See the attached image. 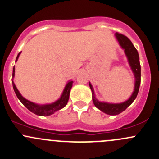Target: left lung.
Segmentation results:
<instances>
[{
	"label": "left lung",
	"mask_w": 159,
	"mask_h": 159,
	"mask_svg": "<svg viewBox=\"0 0 159 159\" xmlns=\"http://www.w3.org/2000/svg\"><path fill=\"white\" fill-rule=\"evenodd\" d=\"M116 37L119 42L121 47L124 49L125 53L127 56L129 63L131 66L132 70L134 73L135 78H136V83H135V88L133 94L130 97L128 101L123 102L122 103H107L99 102L95 98L94 92L92 88V85L89 82L90 88L92 91V98L93 104L95 105L97 108L101 110L102 112L109 115H117L119 113L124 111L126 108L134 101L136 99L137 94H138L139 90L140 82H141V66L139 63V53L135 46L130 41L128 37H126L124 35L121 33H116Z\"/></svg>",
	"instance_id": "8db88e82"
}]
</instances>
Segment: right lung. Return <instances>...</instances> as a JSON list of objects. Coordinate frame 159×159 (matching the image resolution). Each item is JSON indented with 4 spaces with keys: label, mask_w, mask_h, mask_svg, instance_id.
I'll list each match as a JSON object with an SVG mask.
<instances>
[{
    "label": "right lung",
    "mask_w": 159,
    "mask_h": 159,
    "mask_svg": "<svg viewBox=\"0 0 159 159\" xmlns=\"http://www.w3.org/2000/svg\"><path fill=\"white\" fill-rule=\"evenodd\" d=\"M21 52H20L17 55L16 58V61H17L18 58H19L20 54ZM14 72H15V68L13 67V77H14ZM72 81H70L68 84H66V88H65L64 91H63L62 94H61V98L58 100L57 101H56L55 103H51V104H46V105H38L36 103H33L27 101L26 99H25L20 94L19 92V91L17 90V88L15 86L14 83L12 81L13 84V88L14 90L15 93H16V97L18 98V99L20 101L21 103L27 108L32 113H35L36 115H39V116H49V115L53 114L56 111L62 109L64 107L66 106L67 103L68 101V98H69V94H70V91H71V88L72 87Z\"/></svg>",
    "instance_id": "add662e5"
}]
</instances>
